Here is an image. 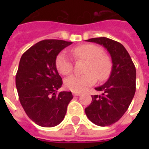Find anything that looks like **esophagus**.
Instances as JSON below:
<instances>
[{
	"mask_svg": "<svg viewBox=\"0 0 149 149\" xmlns=\"http://www.w3.org/2000/svg\"><path fill=\"white\" fill-rule=\"evenodd\" d=\"M80 94H81V93H77V92H73V93H72V95L73 96H79L80 95Z\"/></svg>",
	"mask_w": 149,
	"mask_h": 149,
	"instance_id": "obj_1",
	"label": "esophagus"
}]
</instances>
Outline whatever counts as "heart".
<instances>
[{"mask_svg":"<svg viewBox=\"0 0 149 149\" xmlns=\"http://www.w3.org/2000/svg\"><path fill=\"white\" fill-rule=\"evenodd\" d=\"M76 59L86 60L84 75H72L64 80L65 88L72 92H83L97 82L104 81L110 76L111 63L108 57L102 55V49L93 44H86L75 47L70 51ZM56 69L63 75H68L72 72V61L65 53L61 52L56 59Z\"/></svg>","mask_w":149,"mask_h":149,"instance_id":"b5f03b06","label":"heart"}]
</instances>
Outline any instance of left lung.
Instances as JSON below:
<instances>
[{
	"label": "left lung",
	"mask_w": 149,
	"mask_h": 149,
	"mask_svg": "<svg viewBox=\"0 0 149 149\" xmlns=\"http://www.w3.org/2000/svg\"><path fill=\"white\" fill-rule=\"evenodd\" d=\"M86 42L103 45L111 56L112 70L107 81L95 90L101 95L92 96V102L85 108L89 120L105 127L120 119L128 108L135 93L136 70L131 56L120 42L105 37Z\"/></svg>",
	"instance_id": "1"
}]
</instances>
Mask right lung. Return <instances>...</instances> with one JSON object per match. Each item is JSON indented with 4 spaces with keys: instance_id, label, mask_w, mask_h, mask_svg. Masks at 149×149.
Returning <instances> with one entry per match:
<instances>
[{
    "instance_id": "add662e5",
    "label": "right lung",
    "mask_w": 149,
    "mask_h": 149,
    "mask_svg": "<svg viewBox=\"0 0 149 149\" xmlns=\"http://www.w3.org/2000/svg\"><path fill=\"white\" fill-rule=\"evenodd\" d=\"M72 43L58 39L41 41L20 59L15 77L20 103L29 118L39 126L52 127L60 124L73 97L71 92L57 93L63 80L56 65L58 54Z\"/></svg>"
}]
</instances>
